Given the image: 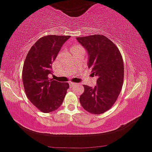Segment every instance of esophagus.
Segmentation results:
<instances>
[{
  "label": "esophagus",
  "mask_w": 152,
  "mask_h": 152,
  "mask_svg": "<svg viewBox=\"0 0 152 152\" xmlns=\"http://www.w3.org/2000/svg\"><path fill=\"white\" fill-rule=\"evenodd\" d=\"M69 85H70V86H72H72H75V85H76V83H72V82H69Z\"/></svg>",
  "instance_id": "1"
}]
</instances>
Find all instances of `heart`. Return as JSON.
Segmentation results:
<instances>
[{
  "label": "heart",
  "mask_w": 152,
  "mask_h": 152,
  "mask_svg": "<svg viewBox=\"0 0 152 152\" xmlns=\"http://www.w3.org/2000/svg\"><path fill=\"white\" fill-rule=\"evenodd\" d=\"M77 49H82V48H81L80 46H79V45H75V46H73L72 48V50H77Z\"/></svg>",
  "instance_id": "1"
}]
</instances>
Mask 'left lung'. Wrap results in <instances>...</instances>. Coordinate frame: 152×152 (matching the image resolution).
<instances>
[{"label":"left lung","instance_id":"left-lung-1","mask_svg":"<svg viewBox=\"0 0 152 152\" xmlns=\"http://www.w3.org/2000/svg\"><path fill=\"white\" fill-rule=\"evenodd\" d=\"M88 53V68L98 77L94 88L84 85L80 96L83 108L94 115L108 111L117 101L124 80V64L115 44L102 35L77 37Z\"/></svg>","mask_w":152,"mask_h":152}]
</instances>
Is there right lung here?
<instances>
[{
    "instance_id": "right-lung-1",
    "label": "right lung",
    "mask_w": 152,
    "mask_h": 152,
    "mask_svg": "<svg viewBox=\"0 0 152 152\" xmlns=\"http://www.w3.org/2000/svg\"><path fill=\"white\" fill-rule=\"evenodd\" d=\"M69 35H46L40 37L29 50L22 69V81L30 102L42 112L56 110L63 103L69 88L68 83L48 78L52 63Z\"/></svg>"
}]
</instances>
